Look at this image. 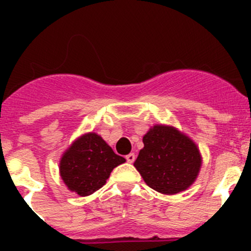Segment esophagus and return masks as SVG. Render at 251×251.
Returning <instances> with one entry per match:
<instances>
[{
	"mask_svg": "<svg viewBox=\"0 0 251 251\" xmlns=\"http://www.w3.org/2000/svg\"><path fill=\"white\" fill-rule=\"evenodd\" d=\"M135 159H136V155L133 153H130L128 154V155H126V160H127V163H133V161H135Z\"/></svg>",
	"mask_w": 251,
	"mask_h": 251,
	"instance_id": "esophagus-1",
	"label": "esophagus"
}]
</instances>
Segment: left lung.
<instances>
[{
  "label": "left lung",
  "mask_w": 251,
  "mask_h": 251,
  "mask_svg": "<svg viewBox=\"0 0 251 251\" xmlns=\"http://www.w3.org/2000/svg\"><path fill=\"white\" fill-rule=\"evenodd\" d=\"M144 147L133 166L147 186L173 196L196 182L203 158L197 143L174 126H151L143 136Z\"/></svg>",
  "instance_id": "8db88e82"
}]
</instances>
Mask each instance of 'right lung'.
<instances>
[{
	"mask_svg": "<svg viewBox=\"0 0 251 251\" xmlns=\"http://www.w3.org/2000/svg\"><path fill=\"white\" fill-rule=\"evenodd\" d=\"M125 161L98 133L87 132L62 154L59 174L70 192L87 197L102 188L111 171Z\"/></svg>",
	"mask_w": 251,
	"mask_h": 251,
	"instance_id": "right-lung-1",
	"label": "right lung"
}]
</instances>
